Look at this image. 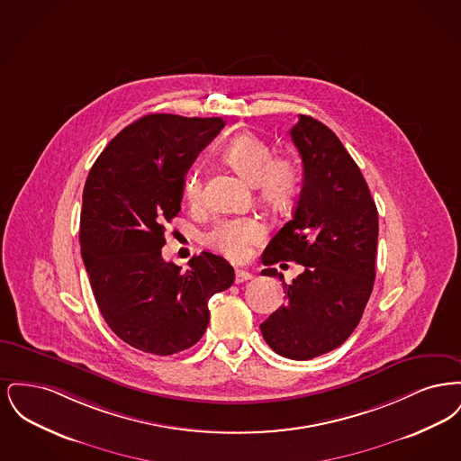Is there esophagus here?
Instances as JSON below:
<instances>
[{"mask_svg": "<svg viewBox=\"0 0 461 461\" xmlns=\"http://www.w3.org/2000/svg\"><path fill=\"white\" fill-rule=\"evenodd\" d=\"M247 280H252V273H249V271H245V269H237V273H235V282H237V284H243V282H247Z\"/></svg>", "mask_w": 461, "mask_h": 461, "instance_id": "1", "label": "esophagus"}]
</instances>
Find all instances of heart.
Listing matches in <instances>:
<instances>
[{
	"label": "heart",
	"mask_w": 461,
	"mask_h": 461,
	"mask_svg": "<svg viewBox=\"0 0 461 461\" xmlns=\"http://www.w3.org/2000/svg\"><path fill=\"white\" fill-rule=\"evenodd\" d=\"M271 147L252 132L233 136L221 150V158L239 175L254 183L258 197L271 209H285L301 192L303 171L295 158L271 155ZM185 195L190 202L202 198V175L192 169L185 176ZM264 226L254 218H239L218 222L209 233L207 243L230 259H243L249 247L263 240Z\"/></svg>",
	"instance_id": "b5f03b06"
}]
</instances>
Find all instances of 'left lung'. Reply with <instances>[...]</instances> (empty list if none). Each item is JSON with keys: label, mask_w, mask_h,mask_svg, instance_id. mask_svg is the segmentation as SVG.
I'll return each instance as SVG.
<instances>
[{"label": "left lung", "mask_w": 461, "mask_h": 461, "mask_svg": "<svg viewBox=\"0 0 461 461\" xmlns=\"http://www.w3.org/2000/svg\"><path fill=\"white\" fill-rule=\"evenodd\" d=\"M303 158V190L292 220L264 249L263 264H303L263 325L266 344L284 357L312 359L342 346L357 327L375 282L378 212L357 164L323 122L299 115L290 130Z\"/></svg>", "instance_id": "left-lung-1"}]
</instances>
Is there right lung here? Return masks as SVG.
<instances>
[{"label":"right lung","mask_w":461,"mask_h":461,"mask_svg":"<svg viewBox=\"0 0 461 461\" xmlns=\"http://www.w3.org/2000/svg\"><path fill=\"white\" fill-rule=\"evenodd\" d=\"M221 117L149 113L119 132L89 171L81 209V254L110 330L143 352L195 346L209 299L235 271L211 252L188 269L162 259L166 224L181 211L185 176L222 130Z\"/></svg>","instance_id":"obj_1"}]
</instances>
